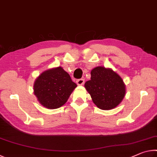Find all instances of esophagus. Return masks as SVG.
<instances>
[{
    "label": "esophagus",
    "instance_id": "34e87169",
    "mask_svg": "<svg viewBox=\"0 0 157 157\" xmlns=\"http://www.w3.org/2000/svg\"><path fill=\"white\" fill-rule=\"evenodd\" d=\"M76 82L78 85H83L84 84V79H79Z\"/></svg>",
    "mask_w": 157,
    "mask_h": 157
}]
</instances>
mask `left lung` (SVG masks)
Instances as JSON below:
<instances>
[{
  "label": "left lung",
  "instance_id": "8db88e82",
  "mask_svg": "<svg viewBox=\"0 0 157 157\" xmlns=\"http://www.w3.org/2000/svg\"><path fill=\"white\" fill-rule=\"evenodd\" d=\"M91 75V80L85 82L84 86L94 104L102 110L116 107L125 95V84L121 76L103 66L94 68Z\"/></svg>",
  "mask_w": 157,
  "mask_h": 157
}]
</instances>
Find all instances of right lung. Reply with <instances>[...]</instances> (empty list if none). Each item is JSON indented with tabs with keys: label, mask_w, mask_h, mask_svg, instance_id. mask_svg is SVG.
Instances as JSON below:
<instances>
[{
	"label": "right lung",
	"mask_w": 157,
	"mask_h": 157,
	"mask_svg": "<svg viewBox=\"0 0 157 157\" xmlns=\"http://www.w3.org/2000/svg\"><path fill=\"white\" fill-rule=\"evenodd\" d=\"M76 86L69 74L59 66L41 73L34 81V94L41 105L54 109L67 102Z\"/></svg>",
	"instance_id": "1"
}]
</instances>
